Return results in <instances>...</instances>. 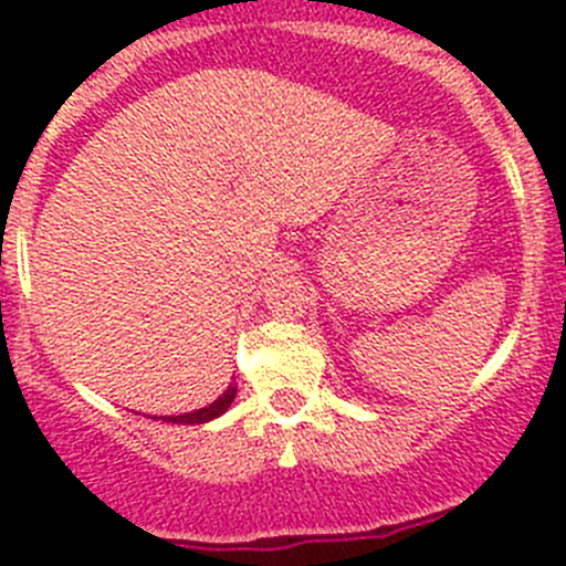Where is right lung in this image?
Returning <instances> with one entry per match:
<instances>
[{
    "label": "right lung",
    "instance_id": "add662e5",
    "mask_svg": "<svg viewBox=\"0 0 566 566\" xmlns=\"http://www.w3.org/2000/svg\"><path fill=\"white\" fill-rule=\"evenodd\" d=\"M235 394H238V386L230 384V389L221 394L216 402H210L208 408H199L193 410V413H182V416H167L164 421H172V424H202V421H210L216 419V416L224 413V410L232 405V399H235Z\"/></svg>",
    "mask_w": 566,
    "mask_h": 566
}]
</instances>
